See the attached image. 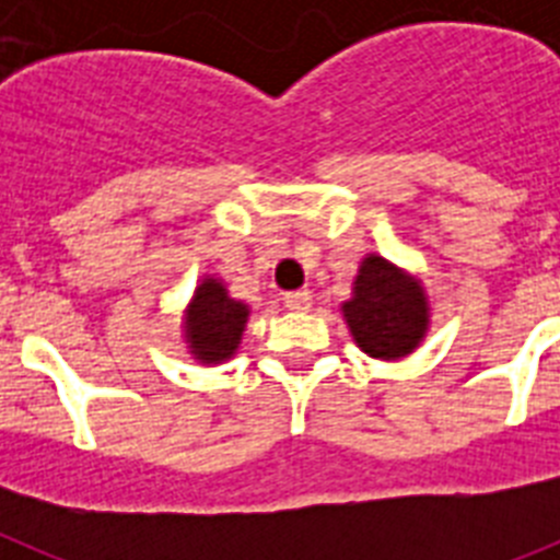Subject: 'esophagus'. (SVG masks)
<instances>
[{
  "label": "esophagus",
  "mask_w": 560,
  "mask_h": 560,
  "mask_svg": "<svg viewBox=\"0 0 560 560\" xmlns=\"http://www.w3.org/2000/svg\"><path fill=\"white\" fill-rule=\"evenodd\" d=\"M285 300V308L289 311H308L311 308V291H289L283 296Z\"/></svg>",
  "instance_id": "34e87169"
}]
</instances>
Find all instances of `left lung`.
Instances as JSON below:
<instances>
[{
  "label": "left lung",
  "instance_id": "1",
  "mask_svg": "<svg viewBox=\"0 0 560 560\" xmlns=\"http://www.w3.org/2000/svg\"><path fill=\"white\" fill-rule=\"evenodd\" d=\"M350 336L373 359L395 361L412 353L429 330V294L418 277L368 255L353 280V296L341 303Z\"/></svg>",
  "mask_w": 560,
  "mask_h": 560
}]
</instances>
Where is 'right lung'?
<instances>
[{
	"label": "right lung",
	"instance_id": "add662e5",
	"mask_svg": "<svg viewBox=\"0 0 560 560\" xmlns=\"http://www.w3.org/2000/svg\"><path fill=\"white\" fill-rule=\"evenodd\" d=\"M252 308L235 296H230L224 280L205 275L192 291L182 316V334L187 341V353L199 364H221L230 361L241 348Z\"/></svg>",
	"mask_w": 560,
	"mask_h": 560
}]
</instances>
